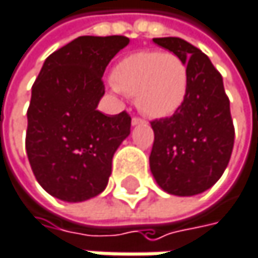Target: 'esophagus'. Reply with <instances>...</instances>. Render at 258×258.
Here are the masks:
<instances>
[{"label": "esophagus", "mask_w": 258, "mask_h": 258, "mask_svg": "<svg viewBox=\"0 0 258 258\" xmlns=\"http://www.w3.org/2000/svg\"><path fill=\"white\" fill-rule=\"evenodd\" d=\"M132 123H133V125H141V123H145V120H144L142 117H138V116H135V117L132 119Z\"/></svg>", "instance_id": "1"}]
</instances>
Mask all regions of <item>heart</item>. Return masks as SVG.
<instances>
[{"label": "heart", "instance_id": "obj_1", "mask_svg": "<svg viewBox=\"0 0 258 258\" xmlns=\"http://www.w3.org/2000/svg\"><path fill=\"white\" fill-rule=\"evenodd\" d=\"M114 90L136 96L139 110L150 117H168L184 102L189 72L174 52L154 49L125 55L113 69Z\"/></svg>", "mask_w": 258, "mask_h": 258}]
</instances>
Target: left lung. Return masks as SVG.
<instances>
[{
  "label": "left lung",
  "instance_id": "left-lung-1",
  "mask_svg": "<svg viewBox=\"0 0 258 258\" xmlns=\"http://www.w3.org/2000/svg\"><path fill=\"white\" fill-rule=\"evenodd\" d=\"M153 40L186 61L189 84L183 105L172 116L151 120L150 168L165 192L198 195L222 177L233 153L230 99L222 75L201 49L180 37Z\"/></svg>",
  "mask_w": 258,
  "mask_h": 258
}]
</instances>
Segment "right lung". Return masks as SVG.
Masks as SVG:
<instances>
[{
    "instance_id": "obj_1",
    "label": "right lung",
    "mask_w": 258,
    "mask_h": 258,
    "mask_svg": "<svg viewBox=\"0 0 258 258\" xmlns=\"http://www.w3.org/2000/svg\"><path fill=\"white\" fill-rule=\"evenodd\" d=\"M128 43L125 36H80L45 60L33 84L25 150L39 184L61 201L99 195L114 151L130 135L126 111L96 110L105 92L102 74Z\"/></svg>"
}]
</instances>
